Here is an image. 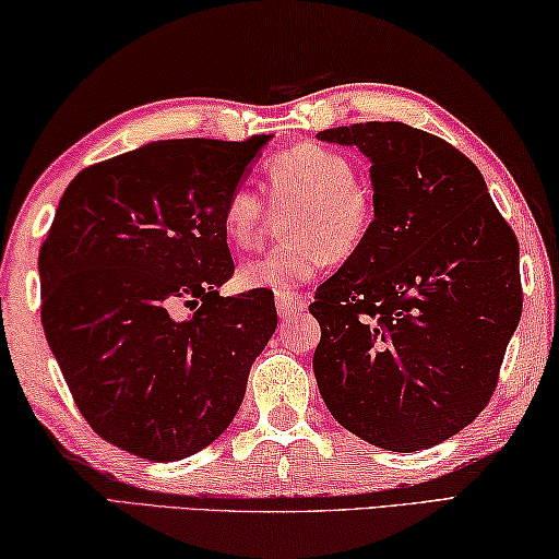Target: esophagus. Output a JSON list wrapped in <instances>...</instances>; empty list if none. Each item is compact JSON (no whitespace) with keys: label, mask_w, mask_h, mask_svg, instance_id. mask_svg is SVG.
<instances>
[{"label":"esophagus","mask_w":559,"mask_h":559,"mask_svg":"<svg viewBox=\"0 0 559 559\" xmlns=\"http://www.w3.org/2000/svg\"><path fill=\"white\" fill-rule=\"evenodd\" d=\"M307 309V297L299 292H277V312L282 319H292Z\"/></svg>","instance_id":"1"}]
</instances>
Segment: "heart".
<instances>
[{
	"label": "heart",
	"instance_id": "obj_1",
	"mask_svg": "<svg viewBox=\"0 0 559 559\" xmlns=\"http://www.w3.org/2000/svg\"><path fill=\"white\" fill-rule=\"evenodd\" d=\"M264 182L277 205H297L282 219V233L295 240L277 242L245 260L237 277L250 289L287 292L307 280L326 260L342 262L359 250L371 225L369 193L356 182L354 163L344 153L317 143H301L270 158ZM267 205L252 186H235L223 207L230 242L252 247L260 240Z\"/></svg>",
	"mask_w": 559,
	"mask_h": 559
}]
</instances>
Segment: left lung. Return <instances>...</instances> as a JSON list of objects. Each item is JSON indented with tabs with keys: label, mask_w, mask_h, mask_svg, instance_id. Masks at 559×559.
<instances>
[{
	"label": "left lung",
	"mask_w": 559,
	"mask_h": 559,
	"mask_svg": "<svg viewBox=\"0 0 559 559\" xmlns=\"http://www.w3.org/2000/svg\"><path fill=\"white\" fill-rule=\"evenodd\" d=\"M319 141L371 160L373 223L317 289L314 377L354 436L396 453L463 431L488 406L523 314L520 247L471 158L396 121Z\"/></svg>",
	"instance_id": "8db88e82"
}]
</instances>
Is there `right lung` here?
<instances>
[{
  "label": "right lung",
  "instance_id": "obj_1",
  "mask_svg": "<svg viewBox=\"0 0 559 559\" xmlns=\"http://www.w3.org/2000/svg\"><path fill=\"white\" fill-rule=\"evenodd\" d=\"M272 135L141 145L69 182L39 252L41 324L88 426L155 463L233 424L277 329L267 289L233 277L223 207Z\"/></svg>",
  "mask_w": 559,
  "mask_h": 559
}]
</instances>
